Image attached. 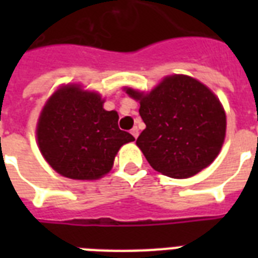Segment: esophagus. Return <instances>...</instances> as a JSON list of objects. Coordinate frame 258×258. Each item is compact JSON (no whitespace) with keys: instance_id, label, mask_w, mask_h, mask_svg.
<instances>
[{"instance_id":"esophagus-1","label":"esophagus","mask_w":258,"mask_h":258,"mask_svg":"<svg viewBox=\"0 0 258 258\" xmlns=\"http://www.w3.org/2000/svg\"><path fill=\"white\" fill-rule=\"evenodd\" d=\"M131 134H133V137L137 139L138 135H139V130H138V127H134V128L131 130Z\"/></svg>"}]
</instances>
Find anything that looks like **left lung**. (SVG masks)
<instances>
[{
    "mask_svg": "<svg viewBox=\"0 0 258 258\" xmlns=\"http://www.w3.org/2000/svg\"><path fill=\"white\" fill-rule=\"evenodd\" d=\"M141 101L146 128L137 139L151 167L171 178H188L220 153L226 117L216 95L196 79L174 75L149 95L128 88Z\"/></svg>",
    "mask_w": 258,
    "mask_h": 258,
    "instance_id": "left-lung-1",
    "label": "left lung"
}]
</instances>
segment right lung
<instances>
[{"mask_svg": "<svg viewBox=\"0 0 258 258\" xmlns=\"http://www.w3.org/2000/svg\"><path fill=\"white\" fill-rule=\"evenodd\" d=\"M116 111H105L95 92L67 86L52 95L37 124L40 151L58 174L97 179L111 170L121 146L135 141L117 125Z\"/></svg>", "mask_w": 258, "mask_h": 258, "instance_id": "obj_1", "label": "right lung"}]
</instances>
